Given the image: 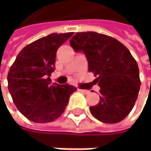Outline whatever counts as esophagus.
<instances>
[{
  "instance_id": "obj_1",
  "label": "esophagus",
  "mask_w": 151,
  "mask_h": 151,
  "mask_svg": "<svg viewBox=\"0 0 151 151\" xmlns=\"http://www.w3.org/2000/svg\"><path fill=\"white\" fill-rule=\"evenodd\" d=\"M79 92H81V93H85V94H87V93H90V91H88V90H85V89H78Z\"/></svg>"
}]
</instances>
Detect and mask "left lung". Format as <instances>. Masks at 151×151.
I'll list each match as a JSON object with an SVG mask.
<instances>
[{
  "mask_svg": "<svg viewBox=\"0 0 151 151\" xmlns=\"http://www.w3.org/2000/svg\"><path fill=\"white\" fill-rule=\"evenodd\" d=\"M75 52H82L88 71L97 76L100 101L90 106L92 114L105 123L122 121L132 110L140 90L139 69L130 51L118 40L96 32L76 33L70 40Z\"/></svg>",
  "mask_w": 151,
  "mask_h": 151,
  "instance_id": "left-lung-1",
  "label": "left lung"
}]
</instances>
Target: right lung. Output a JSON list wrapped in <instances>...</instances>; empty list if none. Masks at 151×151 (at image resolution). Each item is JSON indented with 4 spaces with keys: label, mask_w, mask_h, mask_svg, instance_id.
Returning a JSON list of instances; mask_svg holds the SVG:
<instances>
[{
    "label": "right lung",
    "mask_w": 151,
    "mask_h": 151,
    "mask_svg": "<svg viewBox=\"0 0 151 151\" xmlns=\"http://www.w3.org/2000/svg\"><path fill=\"white\" fill-rule=\"evenodd\" d=\"M73 35L53 33L24 47L8 74L9 91L17 109L33 122L45 123L65 111L75 86L51 84L58 49Z\"/></svg>",
    "instance_id": "1"
}]
</instances>
